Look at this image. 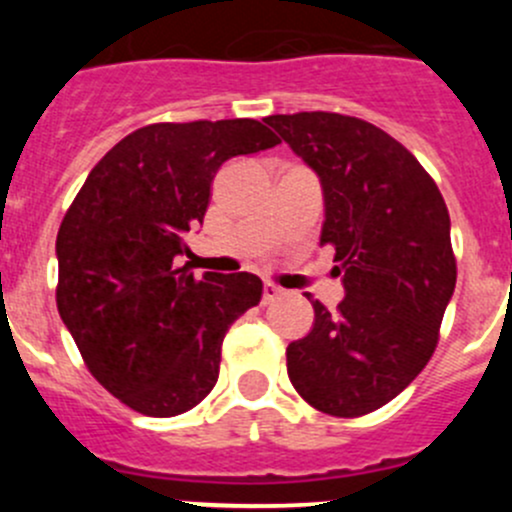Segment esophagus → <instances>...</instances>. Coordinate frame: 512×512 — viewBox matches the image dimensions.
Listing matches in <instances>:
<instances>
[{"mask_svg":"<svg viewBox=\"0 0 512 512\" xmlns=\"http://www.w3.org/2000/svg\"><path fill=\"white\" fill-rule=\"evenodd\" d=\"M282 292H285V289H282V287L272 285V282H265V287H262V299H265V302H272V299L280 297Z\"/></svg>","mask_w":512,"mask_h":512,"instance_id":"34e87169","label":"esophagus"}]
</instances>
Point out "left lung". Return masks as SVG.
I'll list each match as a JSON object with an SVG mask.
<instances>
[{
	"instance_id": "8db88e82",
	"label": "left lung",
	"mask_w": 512,
	"mask_h": 512,
	"mask_svg": "<svg viewBox=\"0 0 512 512\" xmlns=\"http://www.w3.org/2000/svg\"><path fill=\"white\" fill-rule=\"evenodd\" d=\"M265 123L322 183L319 240L334 247L344 285L337 312L312 302V329L287 347L289 381L324 414L364 416L436 349L456 289L448 208L421 163L361 118L312 111Z\"/></svg>"
}]
</instances>
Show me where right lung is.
I'll return each instance as SVG.
<instances>
[{"mask_svg": "<svg viewBox=\"0 0 512 512\" xmlns=\"http://www.w3.org/2000/svg\"><path fill=\"white\" fill-rule=\"evenodd\" d=\"M252 118L153 123L118 141L86 178L56 237V307L103 389L156 418L213 391L223 339L262 297L250 272L195 280L178 267L230 158L277 146Z\"/></svg>", "mask_w": 512, "mask_h": 512, "instance_id": "obj_1", "label": "right lung"}]
</instances>
